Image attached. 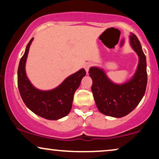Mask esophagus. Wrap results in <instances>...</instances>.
Wrapping results in <instances>:
<instances>
[{
  "instance_id": "obj_1",
  "label": "esophagus",
  "mask_w": 159,
  "mask_h": 159,
  "mask_svg": "<svg viewBox=\"0 0 159 159\" xmlns=\"http://www.w3.org/2000/svg\"><path fill=\"white\" fill-rule=\"evenodd\" d=\"M91 66H92V63H87L84 64V69H85L86 72H87V73H88L89 69L90 68Z\"/></svg>"
}]
</instances>
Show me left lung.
I'll return each instance as SVG.
<instances>
[{"label":"left lung","mask_w":159,"mask_h":159,"mask_svg":"<svg viewBox=\"0 0 159 159\" xmlns=\"http://www.w3.org/2000/svg\"><path fill=\"white\" fill-rule=\"evenodd\" d=\"M131 45L139 57V63L134 77L123 84L111 81L102 69L91 67V87L94 100L102 114L114 117H123L132 112L143 98L147 83V61L138 37L132 34Z\"/></svg>","instance_id":"left-lung-1"}]
</instances>
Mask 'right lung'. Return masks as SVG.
<instances>
[{
  "mask_svg": "<svg viewBox=\"0 0 159 159\" xmlns=\"http://www.w3.org/2000/svg\"><path fill=\"white\" fill-rule=\"evenodd\" d=\"M32 38L20 60L18 69V87L21 98L26 106L34 114L47 120H58L66 116L72 109L74 93L79 87L86 71L81 69L69 76L54 90L42 91L30 84L25 73V63Z\"/></svg>",
  "mask_w": 159,
  "mask_h": 159,
  "instance_id": "1",
  "label": "right lung"
}]
</instances>
